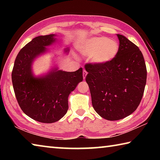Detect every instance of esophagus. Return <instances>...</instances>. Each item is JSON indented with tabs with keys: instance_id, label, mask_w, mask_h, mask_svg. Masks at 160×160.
<instances>
[{
	"instance_id": "esophagus-1",
	"label": "esophagus",
	"mask_w": 160,
	"mask_h": 160,
	"mask_svg": "<svg viewBox=\"0 0 160 160\" xmlns=\"http://www.w3.org/2000/svg\"><path fill=\"white\" fill-rule=\"evenodd\" d=\"M87 74H88V72H87L85 70H83V72H82V75H83V79H84V80L85 79Z\"/></svg>"
}]
</instances>
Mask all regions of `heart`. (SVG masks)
Listing matches in <instances>:
<instances>
[{"instance_id": "1", "label": "heart", "mask_w": 160, "mask_h": 160, "mask_svg": "<svg viewBox=\"0 0 160 160\" xmlns=\"http://www.w3.org/2000/svg\"><path fill=\"white\" fill-rule=\"evenodd\" d=\"M118 51V42L106 37L90 38L81 48L83 55L90 57L92 63L99 65L107 64L113 61Z\"/></svg>"}]
</instances>
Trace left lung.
I'll return each instance as SVG.
<instances>
[{"label": "left lung", "mask_w": 160, "mask_h": 160, "mask_svg": "<svg viewBox=\"0 0 160 160\" xmlns=\"http://www.w3.org/2000/svg\"><path fill=\"white\" fill-rule=\"evenodd\" d=\"M117 37L119 51L113 61L85 66L94 109L109 121L120 120L136 110L147 80L145 60L139 48L123 35Z\"/></svg>", "instance_id": "obj_1"}]
</instances>
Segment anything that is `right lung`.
<instances>
[{
	"label": "right lung",
	"mask_w": 160,
	"mask_h": 160,
	"mask_svg": "<svg viewBox=\"0 0 160 160\" xmlns=\"http://www.w3.org/2000/svg\"><path fill=\"white\" fill-rule=\"evenodd\" d=\"M55 34L34 38L18 53L12 71V82L21 109L29 117L51 123L63 117L68 109V96L82 82V68L66 72L53 68L44 75L34 76L32 65L35 58L55 43ZM68 48L65 49L68 52Z\"/></svg>",
	"instance_id": "1"
}]
</instances>
